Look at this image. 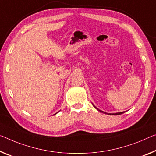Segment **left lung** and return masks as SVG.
<instances>
[{"instance_id":"obj_1","label":"left lung","mask_w":156,"mask_h":156,"mask_svg":"<svg viewBox=\"0 0 156 156\" xmlns=\"http://www.w3.org/2000/svg\"><path fill=\"white\" fill-rule=\"evenodd\" d=\"M92 105H93V107H95V109H96L97 110H98V111H99V112H102V113H104V114H107V113H106V112H103V111H102V110H100V109H98V107H95V105H93V103H92ZM124 113V112H118V113H113V114H109V115H120V114H123Z\"/></svg>"}]
</instances>
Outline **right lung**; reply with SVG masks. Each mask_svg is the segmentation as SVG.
Wrapping results in <instances>:
<instances>
[{"label": "right lung", "mask_w": 156, "mask_h": 156, "mask_svg": "<svg viewBox=\"0 0 156 156\" xmlns=\"http://www.w3.org/2000/svg\"><path fill=\"white\" fill-rule=\"evenodd\" d=\"M57 113H58V112H57ZM57 113H56V114H54V115H56V114H57Z\"/></svg>", "instance_id": "1"}]
</instances>
